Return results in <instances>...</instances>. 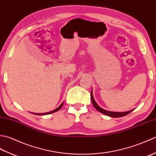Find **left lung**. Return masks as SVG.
<instances>
[{"instance_id":"obj_1","label":"left lung","mask_w":156,"mask_h":156,"mask_svg":"<svg viewBox=\"0 0 156 156\" xmlns=\"http://www.w3.org/2000/svg\"><path fill=\"white\" fill-rule=\"evenodd\" d=\"M90 98H91V101L92 102V105L94 107V108L97 109L98 111H99L101 113L104 114L105 115H107L109 116V117H124V116L128 115L129 113H130V112L133 111L134 109H132V110H130L129 111H126V112H114V111H107V110H105V109L102 108L101 107H99L98 105V104L96 102V101H94V97H93V95H92V89L91 90V93H90Z\"/></svg>"}]
</instances>
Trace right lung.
Listing matches in <instances>:
<instances>
[{"label": "right lung", "mask_w": 156, "mask_h": 156, "mask_svg": "<svg viewBox=\"0 0 156 156\" xmlns=\"http://www.w3.org/2000/svg\"><path fill=\"white\" fill-rule=\"evenodd\" d=\"M63 105H64V102H62V103L60 105V106H59V107L57 108L54 109V111H49V112H44V113H35V112H31V113L34 114V115H49V114H51V113H53V112H55L56 111H59V109H60L62 107Z\"/></svg>", "instance_id": "obj_1"}]
</instances>
